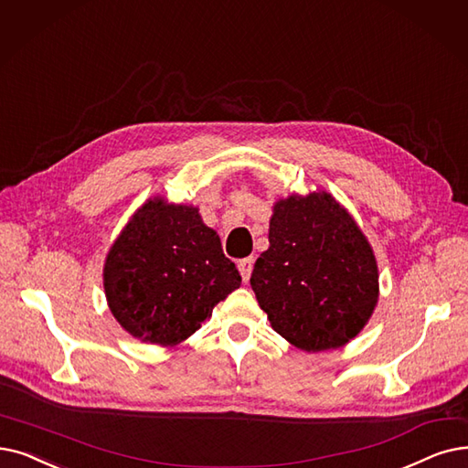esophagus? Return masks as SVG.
Listing matches in <instances>:
<instances>
[{
    "label": "esophagus",
    "instance_id": "34e87169",
    "mask_svg": "<svg viewBox=\"0 0 468 468\" xmlns=\"http://www.w3.org/2000/svg\"><path fill=\"white\" fill-rule=\"evenodd\" d=\"M252 268H254V258H252V256L239 260V271H240V277H242V281H245V282L250 281Z\"/></svg>",
    "mask_w": 468,
    "mask_h": 468
}]
</instances>
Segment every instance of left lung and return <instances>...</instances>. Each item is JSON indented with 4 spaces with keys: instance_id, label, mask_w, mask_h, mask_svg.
<instances>
[{
    "instance_id": "left-lung-1",
    "label": "left lung",
    "mask_w": 468,
    "mask_h": 468,
    "mask_svg": "<svg viewBox=\"0 0 468 468\" xmlns=\"http://www.w3.org/2000/svg\"><path fill=\"white\" fill-rule=\"evenodd\" d=\"M250 284L273 331L303 352L348 344L378 300L373 249L324 191L275 202L270 249L256 260Z\"/></svg>"
}]
</instances>
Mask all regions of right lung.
<instances>
[{
  "instance_id": "obj_1",
  "label": "right lung",
  "mask_w": 468,
  "mask_h": 468,
  "mask_svg": "<svg viewBox=\"0 0 468 468\" xmlns=\"http://www.w3.org/2000/svg\"><path fill=\"white\" fill-rule=\"evenodd\" d=\"M103 284L112 315L132 336L174 346L240 287V275L198 208L156 197L114 240Z\"/></svg>"
}]
</instances>
